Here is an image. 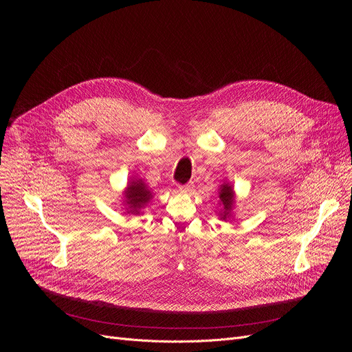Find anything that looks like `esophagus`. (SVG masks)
Instances as JSON below:
<instances>
[{
	"label": "esophagus",
	"instance_id": "obj_1",
	"mask_svg": "<svg viewBox=\"0 0 352 352\" xmlns=\"http://www.w3.org/2000/svg\"><path fill=\"white\" fill-rule=\"evenodd\" d=\"M178 190H179L181 193H190V192H192V185H189V184L181 185V186L178 188Z\"/></svg>",
	"mask_w": 352,
	"mask_h": 352
}]
</instances>
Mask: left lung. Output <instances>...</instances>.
<instances>
[{
	"label": "left lung",
	"instance_id": "left-lung-1",
	"mask_svg": "<svg viewBox=\"0 0 352 352\" xmlns=\"http://www.w3.org/2000/svg\"><path fill=\"white\" fill-rule=\"evenodd\" d=\"M232 196H234V193H232V188L230 186V185H223V188H221V190H220V200H221V204H223V208H224V214H223V220H226L227 219V212H230V209H231V206H232Z\"/></svg>",
	"mask_w": 352,
	"mask_h": 352
}]
</instances>
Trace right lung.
I'll list each match as a JSON object with an SVG mask.
<instances>
[{
    "instance_id": "right-lung-1",
    "label": "right lung",
    "mask_w": 352,
    "mask_h": 352,
    "mask_svg": "<svg viewBox=\"0 0 352 352\" xmlns=\"http://www.w3.org/2000/svg\"><path fill=\"white\" fill-rule=\"evenodd\" d=\"M152 193L146 188V185L139 181H133L129 184L126 190V205H128V213L138 214L139 210L148 202Z\"/></svg>"
}]
</instances>
